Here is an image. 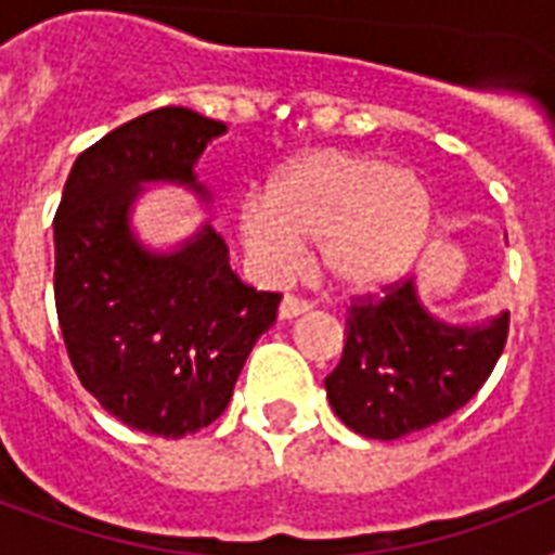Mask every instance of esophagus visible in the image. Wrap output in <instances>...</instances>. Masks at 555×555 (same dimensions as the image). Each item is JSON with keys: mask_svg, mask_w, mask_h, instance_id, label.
Returning <instances> with one entry per match:
<instances>
[{"mask_svg": "<svg viewBox=\"0 0 555 555\" xmlns=\"http://www.w3.org/2000/svg\"><path fill=\"white\" fill-rule=\"evenodd\" d=\"M305 311H311V302L302 299V296L287 294L285 299H282V305H279V317H282V320H294V317H299V313Z\"/></svg>", "mask_w": 555, "mask_h": 555, "instance_id": "34e87169", "label": "esophagus"}]
</instances>
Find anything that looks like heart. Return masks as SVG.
Returning a JSON list of instances; mask_svg holds the SVG:
<instances>
[{
	"label": "heart",
	"mask_w": 555,
	"mask_h": 555,
	"mask_svg": "<svg viewBox=\"0 0 555 555\" xmlns=\"http://www.w3.org/2000/svg\"><path fill=\"white\" fill-rule=\"evenodd\" d=\"M238 230L264 268L285 270L302 244H320L331 285L374 294L421 259L431 192L414 172L365 152H308L273 178L270 195L244 204Z\"/></svg>",
	"instance_id": "b5f03b06"
}]
</instances>
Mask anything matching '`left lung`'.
Instances as JSON below:
<instances>
[{
	"label": "left lung",
	"mask_w": 555,
	"mask_h": 555,
	"mask_svg": "<svg viewBox=\"0 0 555 555\" xmlns=\"http://www.w3.org/2000/svg\"><path fill=\"white\" fill-rule=\"evenodd\" d=\"M509 313L481 325L435 320L400 279L383 294L357 296L346 317V348L325 377L331 409L371 440H397L447 421L499 363Z\"/></svg>",
	"instance_id": "obj_1"
}]
</instances>
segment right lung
Masks as SVG:
<instances>
[{
    "label": "right lung",
    "mask_w": 555,
    "mask_h": 555,
    "mask_svg": "<svg viewBox=\"0 0 555 555\" xmlns=\"http://www.w3.org/2000/svg\"><path fill=\"white\" fill-rule=\"evenodd\" d=\"M221 120L164 106L117 126L74 160L54 216V299L82 388L117 421L184 438L224 412L282 294L244 285L212 227L176 253L134 242L143 181L195 184Z\"/></svg>",
    "instance_id": "right-lung-1"
}]
</instances>
